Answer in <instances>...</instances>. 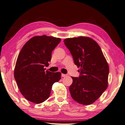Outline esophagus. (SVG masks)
<instances>
[{
	"mask_svg": "<svg viewBox=\"0 0 125 125\" xmlns=\"http://www.w3.org/2000/svg\"><path fill=\"white\" fill-rule=\"evenodd\" d=\"M62 77H65L67 76V74H62Z\"/></svg>",
	"mask_w": 125,
	"mask_h": 125,
	"instance_id": "34e87169",
	"label": "esophagus"
}]
</instances>
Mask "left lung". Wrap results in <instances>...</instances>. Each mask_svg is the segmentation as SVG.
I'll list each match as a JSON object with an SVG mask.
<instances>
[{
	"instance_id": "8db88e82",
	"label": "left lung",
	"mask_w": 125,
	"mask_h": 125,
	"mask_svg": "<svg viewBox=\"0 0 125 125\" xmlns=\"http://www.w3.org/2000/svg\"><path fill=\"white\" fill-rule=\"evenodd\" d=\"M63 42L73 56L74 64L80 68L78 70L80 76L71 77V96L81 104H91L108 86L109 66L106 60L99 44L90 37L68 38Z\"/></svg>"
}]
</instances>
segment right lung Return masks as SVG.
<instances>
[{"instance_id": "1", "label": "right lung", "mask_w": 125, "mask_h": 125, "mask_svg": "<svg viewBox=\"0 0 125 125\" xmlns=\"http://www.w3.org/2000/svg\"><path fill=\"white\" fill-rule=\"evenodd\" d=\"M61 39L45 35L36 36L26 42L18 55L14 77L25 99L40 104L50 97L52 86L61 79V73L45 71L52 52Z\"/></svg>"}]
</instances>
